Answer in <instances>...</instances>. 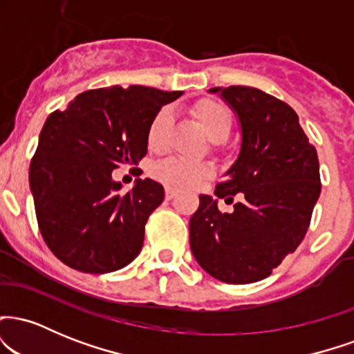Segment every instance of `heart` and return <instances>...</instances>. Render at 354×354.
Listing matches in <instances>:
<instances>
[{"label":"heart","mask_w":354,"mask_h":354,"mask_svg":"<svg viewBox=\"0 0 354 354\" xmlns=\"http://www.w3.org/2000/svg\"><path fill=\"white\" fill-rule=\"evenodd\" d=\"M171 169H173V171H178V169H183V166H180V165H174V166H171ZM171 178H174V180H176L178 176H174V174H171Z\"/></svg>","instance_id":"heart-1"}]
</instances>
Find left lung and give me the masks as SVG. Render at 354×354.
<instances>
[{"label":"left lung","instance_id":"obj_1","mask_svg":"<svg viewBox=\"0 0 354 354\" xmlns=\"http://www.w3.org/2000/svg\"><path fill=\"white\" fill-rule=\"evenodd\" d=\"M174 100V93L148 86L100 88L48 116L30 188L44 243L66 266L104 274L140 254L165 189L149 178L124 186L111 173L143 160L153 120Z\"/></svg>","mask_w":354,"mask_h":354}]
</instances>
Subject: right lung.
Returning <instances> with one entry per match:
<instances>
[{"instance_id":"add662e5","label":"right lung","mask_w":354,"mask_h":354,"mask_svg":"<svg viewBox=\"0 0 354 354\" xmlns=\"http://www.w3.org/2000/svg\"><path fill=\"white\" fill-rule=\"evenodd\" d=\"M236 113L241 148L213 196H200L189 246L206 273L248 284L273 273L310 228L319 163L298 115L258 88H213Z\"/></svg>"}]
</instances>
